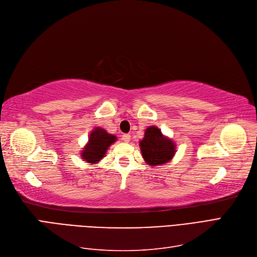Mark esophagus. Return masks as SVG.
<instances>
[{"label":"esophagus","mask_w":257,"mask_h":257,"mask_svg":"<svg viewBox=\"0 0 257 257\" xmlns=\"http://www.w3.org/2000/svg\"><path fill=\"white\" fill-rule=\"evenodd\" d=\"M122 141L125 142V143H129L130 142V139H131V137H130V135H122Z\"/></svg>","instance_id":"1"}]
</instances>
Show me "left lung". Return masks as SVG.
Here are the masks:
<instances>
[{
  "mask_svg": "<svg viewBox=\"0 0 257 257\" xmlns=\"http://www.w3.org/2000/svg\"><path fill=\"white\" fill-rule=\"evenodd\" d=\"M140 147L142 156L150 166L168 163L176 153L175 142L163 136L156 126H150L145 130V136L140 142Z\"/></svg>",
  "mask_w": 257,
  "mask_h": 257,
  "instance_id": "8db88e82",
  "label": "left lung"
}]
</instances>
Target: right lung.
Here are the masks:
<instances>
[{
	"label": "right lung",
	"instance_id": "obj_1",
	"mask_svg": "<svg viewBox=\"0 0 257 257\" xmlns=\"http://www.w3.org/2000/svg\"><path fill=\"white\" fill-rule=\"evenodd\" d=\"M116 141V137L108 134V132L100 128H94L89 137V141L81 151V158L87 163L95 164L106 155L108 148Z\"/></svg>",
	"mask_w": 257,
	"mask_h": 257
}]
</instances>
